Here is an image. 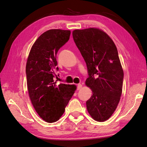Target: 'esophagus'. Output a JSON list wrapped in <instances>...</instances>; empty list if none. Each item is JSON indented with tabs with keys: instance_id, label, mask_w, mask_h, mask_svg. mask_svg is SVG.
Here are the masks:
<instances>
[{
	"instance_id": "1",
	"label": "esophagus",
	"mask_w": 147,
	"mask_h": 147,
	"mask_svg": "<svg viewBox=\"0 0 147 147\" xmlns=\"http://www.w3.org/2000/svg\"><path fill=\"white\" fill-rule=\"evenodd\" d=\"M82 88V84H78V88H77V89H78V90Z\"/></svg>"
}]
</instances>
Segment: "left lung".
I'll return each instance as SVG.
<instances>
[{"label":"left lung","instance_id":"1","mask_svg":"<svg viewBox=\"0 0 147 147\" xmlns=\"http://www.w3.org/2000/svg\"><path fill=\"white\" fill-rule=\"evenodd\" d=\"M73 37L86 62L85 83L93 93L86 101L88 111L95 120L104 121L116 109L122 93L124 74L117 48L98 28L75 30Z\"/></svg>","mask_w":147,"mask_h":147}]
</instances>
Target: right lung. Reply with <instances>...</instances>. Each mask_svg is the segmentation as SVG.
<instances>
[{
	"label": "right lung",
	"instance_id": "obj_1",
	"mask_svg": "<svg viewBox=\"0 0 147 147\" xmlns=\"http://www.w3.org/2000/svg\"><path fill=\"white\" fill-rule=\"evenodd\" d=\"M69 30L52 29L38 37L30 50L26 64L27 88L36 111L45 121H57L64 113L76 86L55 82L57 54L69 40ZM59 76V75H58Z\"/></svg>",
	"mask_w": 147,
	"mask_h": 147
}]
</instances>
